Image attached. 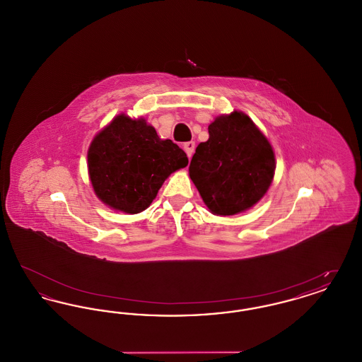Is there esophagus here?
<instances>
[{
	"mask_svg": "<svg viewBox=\"0 0 362 362\" xmlns=\"http://www.w3.org/2000/svg\"><path fill=\"white\" fill-rule=\"evenodd\" d=\"M183 149H185V152L187 153V156L191 157L192 153H194V149H195V142L194 141H189V142H185L183 144Z\"/></svg>",
	"mask_w": 362,
	"mask_h": 362,
	"instance_id": "1",
	"label": "esophagus"
}]
</instances>
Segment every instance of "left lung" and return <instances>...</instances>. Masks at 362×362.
I'll return each mask as SVG.
<instances>
[{
	"label": "left lung",
	"instance_id": "8db88e82",
	"mask_svg": "<svg viewBox=\"0 0 362 362\" xmlns=\"http://www.w3.org/2000/svg\"><path fill=\"white\" fill-rule=\"evenodd\" d=\"M274 152L245 114L232 112L209 124L189 163V177L217 216H233L254 206L270 187Z\"/></svg>",
	"mask_w": 362,
	"mask_h": 362
}]
</instances>
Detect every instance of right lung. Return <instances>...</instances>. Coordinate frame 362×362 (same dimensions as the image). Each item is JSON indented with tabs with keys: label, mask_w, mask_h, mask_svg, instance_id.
Instances as JSON below:
<instances>
[{
	"label": "right lung",
	"mask_w": 362,
	"mask_h": 362,
	"mask_svg": "<svg viewBox=\"0 0 362 362\" xmlns=\"http://www.w3.org/2000/svg\"><path fill=\"white\" fill-rule=\"evenodd\" d=\"M189 164L171 139H160L144 119L118 115L93 138L88 171L93 189L105 205L136 214L152 204L171 173Z\"/></svg>",
	"instance_id": "right-lung-1"
}]
</instances>
